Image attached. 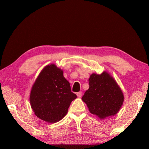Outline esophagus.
<instances>
[{
  "label": "esophagus",
  "instance_id": "obj_1",
  "mask_svg": "<svg viewBox=\"0 0 149 149\" xmlns=\"http://www.w3.org/2000/svg\"><path fill=\"white\" fill-rule=\"evenodd\" d=\"M76 95H77V96L78 97H81L82 96V95H83V93L82 92H78V93H77V94H76Z\"/></svg>",
  "mask_w": 149,
  "mask_h": 149
}]
</instances>
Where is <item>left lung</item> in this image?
Masks as SVG:
<instances>
[{"mask_svg":"<svg viewBox=\"0 0 149 149\" xmlns=\"http://www.w3.org/2000/svg\"><path fill=\"white\" fill-rule=\"evenodd\" d=\"M89 84L82 100L89 112L101 119L118 113L123 104L124 95L114 79L106 71L101 74L93 73Z\"/></svg>","mask_w":149,"mask_h":149,"instance_id":"obj_1","label":"left lung"}]
</instances>
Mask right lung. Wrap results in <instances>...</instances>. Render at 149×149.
Returning a JSON list of instances; mask_svg holds the SVG:
<instances>
[{
  "label": "right lung",
  "mask_w": 149,
  "mask_h": 149,
  "mask_svg": "<svg viewBox=\"0 0 149 149\" xmlns=\"http://www.w3.org/2000/svg\"><path fill=\"white\" fill-rule=\"evenodd\" d=\"M76 97L63 70L51 64L44 68L36 79L31 90L30 102L39 119L55 123L66 116L71 102Z\"/></svg>",
  "instance_id": "right-lung-1"
}]
</instances>
